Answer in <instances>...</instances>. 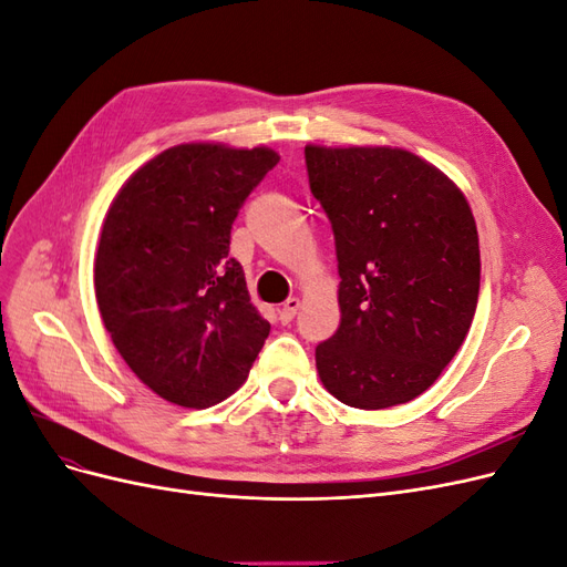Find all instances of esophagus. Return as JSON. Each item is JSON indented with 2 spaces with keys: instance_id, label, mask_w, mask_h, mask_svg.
Listing matches in <instances>:
<instances>
[{
  "instance_id": "esophagus-1",
  "label": "esophagus",
  "mask_w": 567,
  "mask_h": 567,
  "mask_svg": "<svg viewBox=\"0 0 567 567\" xmlns=\"http://www.w3.org/2000/svg\"><path fill=\"white\" fill-rule=\"evenodd\" d=\"M298 310H300V300H298V298L286 300V302L279 307V310H277L279 321H281V323H290V321H293V317L298 315Z\"/></svg>"
}]
</instances>
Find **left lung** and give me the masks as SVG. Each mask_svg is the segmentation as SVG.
<instances>
[{
    "label": "left lung",
    "mask_w": 567,
    "mask_h": 567,
    "mask_svg": "<svg viewBox=\"0 0 567 567\" xmlns=\"http://www.w3.org/2000/svg\"><path fill=\"white\" fill-rule=\"evenodd\" d=\"M331 219L338 331L317 346L336 400L388 409L419 398L466 340L480 293L471 205L431 163L392 146H305Z\"/></svg>",
    "instance_id": "left-lung-1"
}]
</instances>
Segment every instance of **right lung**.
<instances>
[{
  "label": "right lung",
  "instance_id": "1",
  "mask_svg": "<svg viewBox=\"0 0 567 567\" xmlns=\"http://www.w3.org/2000/svg\"><path fill=\"white\" fill-rule=\"evenodd\" d=\"M279 153L179 144L123 184L94 257L113 346L163 400L205 409L244 385L269 321L255 310L231 225Z\"/></svg>",
  "mask_w": 567,
  "mask_h": 567
}]
</instances>
